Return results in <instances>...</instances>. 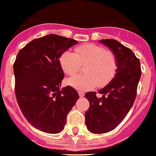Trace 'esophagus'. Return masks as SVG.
I'll use <instances>...</instances> for the list:
<instances>
[{
	"instance_id": "obj_1",
	"label": "esophagus",
	"mask_w": 156,
	"mask_h": 156,
	"mask_svg": "<svg viewBox=\"0 0 156 156\" xmlns=\"http://www.w3.org/2000/svg\"><path fill=\"white\" fill-rule=\"evenodd\" d=\"M78 93H79L80 98H83V97L84 96V93H83V92H81V91H79V92H78Z\"/></svg>"
}]
</instances>
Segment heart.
I'll return each mask as SVG.
<instances>
[{
	"label": "heart",
	"instance_id": "obj_1",
	"mask_svg": "<svg viewBox=\"0 0 156 156\" xmlns=\"http://www.w3.org/2000/svg\"><path fill=\"white\" fill-rule=\"evenodd\" d=\"M59 63L68 76H73L80 70V64L84 67V75L75 76L67 80V84L77 90H89L104 87L111 81L118 69L115 55L105 51L99 45L88 43L76 47L74 53L66 51L60 55Z\"/></svg>",
	"mask_w": 156,
	"mask_h": 156
}]
</instances>
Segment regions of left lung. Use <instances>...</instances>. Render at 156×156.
Segmentation results:
<instances>
[{
  "label": "left lung",
  "mask_w": 156,
  "mask_h": 156,
  "mask_svg": "<svg viewBox=\"0 0 156 156\" xmlns=\"http://www.w3.org/2000/svg\"><path fill=\"white\" fill-rule=\"evenodd\" d=\"M100 43L115 55L118 69L112 80L99 90L86 93L89 108L85 113V124L94 134H103L115 129L131 109L136 98L137 87L141 77L139 59L131 50L115 39H101Z\"/></svg>",
  "instance_id": "1"
}]
</instances>
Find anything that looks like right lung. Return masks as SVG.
I'll return each mask as SVG.
<instances>
[{"mask_svg":"<svg viewBox=\"0 0 156 156\" xmlns=\"http://www.w3.org/2000/svg\"><path fill=\"white\" fill-rule=\"evenodd\" d=\"M78 42L57 34L36 38L20 50L13 64L15 94L20 109L36 129L57 134L79 99L71 86L60 88L64 73L59 58Z\"/></svg>","mask_w":156,"mask_h":156,"instance_id":"right-lung-1","label":"right lung"}]
</instances>
